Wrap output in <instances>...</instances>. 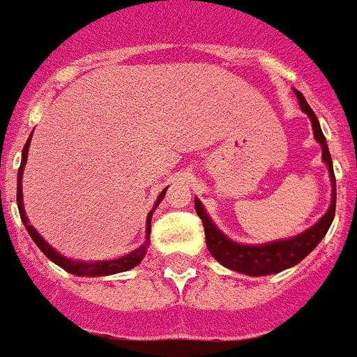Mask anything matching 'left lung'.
<instances>
[{
    "label": "left lung",
    "instance_id": "8db88e82",
    "mask_svg": "<svg viewBox=\"0 0 357 357\" xmlns=\"http://www.w3.org/2000/svg\"><path fill=\"white\" fill-rule=\"evenodd\" d=\"M296 96L300 100L301 109L305 112L311 119V127H313V135L317 139V143L323 149V160H325L326 168H328V176H331V183H333V199H331V206L325 213V216L313 224L311 228L301 231L298 236L288 239H278V241H271V243H261V245H243V243H236L234 239L226 238L213 220L208 218V214L203 208V204L199 199H195V211L199 218L203 220L204 238H206V248L211 251V255L220 263V265L228 266L230 271L236 273L249 274V276H265V274L280 273L284 268L298 265L305 257L317 248L319 241L325 238V234L333 224L336 208V179L335 172H333V158L326 146V139L321 131L317 116L313 114V109L309 108V104L303 98L300 91H296Z\"/></svg>",
    "mask_w": 357,
    "mask_h": 357
}]
</instances>
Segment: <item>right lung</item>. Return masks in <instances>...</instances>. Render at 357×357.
Masks as SVG:
<instances>
[{"label": "right lung", "instance_id": "add662e5", "mask_svg": "<svg viewBox=\"0 0 357 357\" xmlns=\"http://www.w3.org/2000/svg\"><path fill=\"white\" fill-rule=\"evenodd\" d=\"M32 137V135H31ZM29 146H31V139L26 141L24 149H22V158H21V168H19V174H17V206H19V214H21V220L24 224L26 231L31 234V238L34 239V243L38 245L40 251L44 255L48 257L50 261H54L57 266H61L63 271L71 274H77V276H108V274H116V273H123V271H129L137 266L143 257L146 255V245H149V239H151V220H153V213L156 211V206L160 203L164 195H166V189L162 191L158 199H156V204L154 208L146 216V241H144L141 248H137L135 251L127 253L123 257H118V259H109V261H94V263H86V261H73V259H67L61 253H57L56 249L50 245L46 239L40 236L38 231L32 228L29 224V218H26V213H24V206H22V189H21V181H22V170H24V164H26V154H29Z\"/></svg>", "mask_w": 357, "mask_h": 357}]
</instances>
